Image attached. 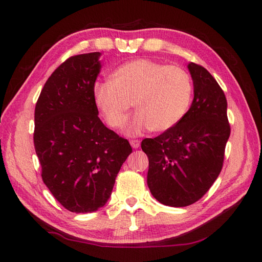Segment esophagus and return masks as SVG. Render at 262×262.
Masks as SVG:
<instances>
[{
    "label": "esophagus",
    "instance_id": "34e87169",
    "mask_svg": "<svg viewBox=\"0 0 262 262\" xmlns=\"http://www.w3.org/2000/svg\"><path fill=\"white\" fill-rule=\"evenodd\" d=\"M130 145L133 148H139L140 147V141L139 140H132L130 141Z\"/></svg>",
    "mask_w": 262,
    "mask_h": 262
}]
</instances>
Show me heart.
Listing matches in <instances>:
<instances>
[{
    "label": "heart",
    "mask_w": 262,
    "mask_h": 262,
    "mask_svg": "<svg viewBox=\"0 0 262 262\" xmlns=\"http://www.w3.org/2000/svg\"><path fill=\"white\" fill-rule=\"evenodd\" d=\"M192 94V79L184 68L141 59L120 66L111 81L97 84L95 101L115 129L123 127L134 105L137 113L127 133L137 135L147 128L159 133L174 127L187 113Z\"/></svg>",
    "instance_id": "1"
}]
</instances>
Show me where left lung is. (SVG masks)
I'll use <instances>...</instances> for the list:
<instances>
[{
  "label": "left lung",
  "mask_w": 262,
  "mask_h": 262,
  "mask_svg": "<svg viewBox=\"0 0 262 262\" xmlns=\"http://www.w3.org/2000/svg\"><path fill=\"white\" fill-rule=\"evenodd\" d=\"M194 99L185 117L141 148L149 158L147 183L154 198L170 207H186L205 195L223 166L230 136L227 98L202 66L190 62Z\"/></svg>",
  "instance_id": "8db88e82"
}]
</instances>
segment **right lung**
Here are the masks:
<instances>
[{
	"instance_id": "1",
	"label": "right lung",
	"mask_w": 262,
	"mask_h": 262,
	"mask_svg": "<svg viewBox=\"0 0 262 262\" xmlns=\"http://www.w3.org/2000/svg\"><path fill=\"white\" fill-rule=\"evenodd\" d=\"M99 52L69 57L47 79L34 111L33 142L47 188L66 209L94 212L112 194L132 154L126 139L98 118Z\"/></svg>"
}]
</instances>
